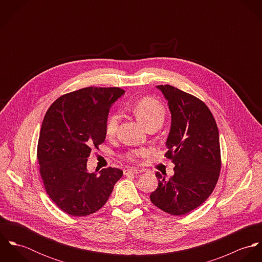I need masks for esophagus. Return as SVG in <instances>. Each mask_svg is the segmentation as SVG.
<instances>
[{
    "label": "esophagus",
    "instance_id": "esophagus-1",
    "mask_svg": "<svg viewBox=\"0 0 262 262\" xmlns=\"http://www.w3.org/2000/svg\"><path fill=\"white\" fill-rule=\"evenodd\" d=\"M141 172H143V171L141 169H137V168H128V169L124 170L125 176H128V174H131V173L137 174V173H141Z\"/></svg>",
    "mask_w": 262,
    "mask_h": 262
}]
</instances>
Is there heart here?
Segmentation results:
<instances>
[{
	"label": "heart",
	"instance_id": "b5f03b06",
	"mask_svg": "<svg viewBox=\"0 0 262 262\" xmlns=\"http://www.w3.org/2000/svg\"><path fill=\"white\" fill-rule=\"evenodd\" d=\"M131 112L134 114L137 121L145 128L156 127L159 128L165 118V109L164 107L155 99L152 98H143L136 103H134L130 107ZM119 117L116 114L109 116L106 122V135L108 137H112L118 129ZM146 154L145 150H138L128 154V158L130 160H135L139 156H143Z\"/></svg>",
	"mask_w": 262,
	"mask_h": 262
}]
</instances>
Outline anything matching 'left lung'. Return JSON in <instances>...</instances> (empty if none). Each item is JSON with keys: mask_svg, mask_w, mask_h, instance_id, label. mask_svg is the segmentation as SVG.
Returning a JSON list of instances; mask_svg holds the SVG:
<instances>
[{"mask_svg": "<svg viewBox=\"0 0 262 262\" xmlns=\"http://www.w3.org/2000/svg\"><path fill=\"white\" fill-rule=\"evenodd\" d=\"M171 114L165 157L174 164V174L155 173L158 187L150 201L174 216L186 215L212 193L221 169L219 131L209 108L198 98L172 85L156 86Z\"/></svg>", "mask_w": 262, "mask_h": 262, "instance_id": "left-lung-1", "label": "left lung"}]
</instances>
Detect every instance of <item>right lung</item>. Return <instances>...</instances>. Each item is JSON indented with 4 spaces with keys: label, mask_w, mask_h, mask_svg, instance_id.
Returning a JSON list of instances; mask_svg holds the SVG:
<instances>
[{
    "label": "right lung",
    "mask_w": 262,
    "mask_h": 262,
    "mask_svg": "<svg viewBox=\"0 0 262 262\" xmlns=\"http://www.w3.org/2000/svg\"><path fill=\"white\" fill-rule=\"evenodd\" d=\"M125 94L120 88H84L59 97L44 116L37 158L47 194L63 212L75 217L100 210L122 178L119 168L90 172L88 157L106 138L113 104Z\"/></svg>",
    "instance_id": "add662e5"
}]
</instances>
